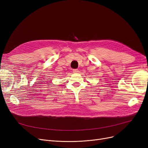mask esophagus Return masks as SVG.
<instances>
[{
	"label": "esophagus",
	"instance_id": "1",
	"mask_svg": "<svg viewBox=\"0 0 148 148\" xmlns=\"http://www.w3.org/2000/svg\"><path fill=\"white\" fill-rule=\"evenodd\" d=\"M73 71L74 73H78V71H79V70L77 69H74L73 70Z\"/></svg>",
	"mask_w": 148,
	"mask_h": 148
}]
</instances>
